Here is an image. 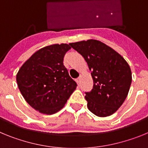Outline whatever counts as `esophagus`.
Wrapping results in <instances>:
<instances>
[{"mask_svg": "<svg viewBox=\"0 0 148 148\" xmlns=\"http://www.w3.org/2000/svg\"><path fill=\"white\" fill-rule=\"evenodd\" d=\"M80 80H81V79H80V78H77L76 80H75V81H76V83H77V84H78V86H79V84H80Z\"/></svg>", "mask_w": 148, "mask_h": 148, "instance_id": "obj_1", "label": "esophagus"}]
</instances>
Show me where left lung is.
I'll return each instance as SVG.
<instances>
[{"instance_id": "1", "label": "left lung", "mask_w": 148, "mask_h": 148, "mask_svg": "<svg viewBox=\"0 0 148 148\" xmlns=\"http://www.w3.org/2000/svg\"><path fill=\"white\" fill-rule=\"evenodd\" d=\"M70 44L83 56L91 71L93 87L85 95L89 110L99 117L111 116L127 96L132 82L130 66L119 53L99 40Z\"/></svg>"}]
</instances>
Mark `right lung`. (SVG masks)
Wrapping results in <instances>:
<instances>
[{
  "mask_svg": "<svg viewBox=\"0 0 148 148\" xmlns=\"http://www.w3.org/2000/svg\"><path fill=\"white\" fill-rule=\"evenodd\" d=\"M67 44L47 46L27 59L16 75L23 97L35 110L43 114L57 113L67 101L77 86L63 61Z\"/></svg>",
  "mask_w": 148,
  "mask_h": 148,
  "instance_id": "1",
  "label": "right lung"
}]
</instances>
